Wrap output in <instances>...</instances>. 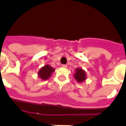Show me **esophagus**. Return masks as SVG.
I'll return each mask as SVG.
<instances>
[{
  "instance_id": "esophagus-1",
  "label": "esophagus",
  "mask_w": 126,
  "mask_h": 126,
  "mask_svg": "<svg viewBox=\"0 0 126 126\" xmlns=\"http://www.w3.org/2000/svg\"><path fill=\"white\" fill-rule=\"evenodd\" d=\"M62 66L63 67H65V68H66L67 67V64H62Z\"/></svg>"
}]
</instances>
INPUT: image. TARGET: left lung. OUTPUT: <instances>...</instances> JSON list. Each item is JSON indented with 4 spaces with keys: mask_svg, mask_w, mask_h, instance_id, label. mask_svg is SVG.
Listing matches in <instances>:
<instances>
[{
    "mask_svg": "<svg viewBox=\"0 0 126 126\" xmlns=\"http://www.w3.org/2000/svg\"><path fill=\"white\" fill-rule=\"evenodd\" d=\"M74 78L76 79L77 81L79 83L83 82L86 79V74L84 70L82 69L77 68L76 69V73L74 74Z\"/></svg>",
    "mask_w": 126,
    "mask_h": 126,
    "instance_id": "obj_1",
    "label": "left lung"
}]
</instances>
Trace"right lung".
I'll list each match as a JSON object with an SVG mask.
<instances>
[{"mask_svg":"<svg viewBox=\"0 0 126 126\" xmlns=\"http://www.w3.org/2000/svg\"><path fill=\"white\" fill-rule=\"evenodd\" d=\"M54 70L55 69L52 68V67L50 66V65H45L38 72L39 77L43 80L47 79L50 76L51 74L54 71Z\"/></svg>","mask_w":126,"mask_h":126,"instance_id":"obj_1","label":"right lung"}]
</instances>
